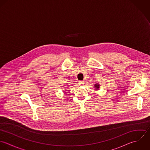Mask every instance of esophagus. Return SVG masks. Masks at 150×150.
Masks as SVG:
<instances>
[{
	"label": "esophagus",
	"instance_id": "obj_1",
	"mask_svg": "<svg viewBox=\"0 0 150 150\" xmlns=\"http://www.w3.org/2000/svg\"><path fill=\"white\" fill-rule=\"evenodd\" d=\"M79 85H80V86H83V85L84 84V81H79Z\"/></svg>",
	"mask_w": 150,
	"mask_h": 150
}]
</instances>
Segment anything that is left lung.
<instances>
[{
    "label": "left lung",
    "instance_id": "obj_1",
    "mask_svg": "<svg viewBox=\"0 0 150 150\" xmlns=\"http://www.w3.org/2000/svg\"><path fill=\"white\" fill-rule=\"evenodd\" d=\"M94 87L95 88V89H96V90H98V89H99V88H100V85H99L98 83H96V84H95Z\"/></svg>",
    "mask_w": 150,
    "mask_h": 150
}]
</instances>
